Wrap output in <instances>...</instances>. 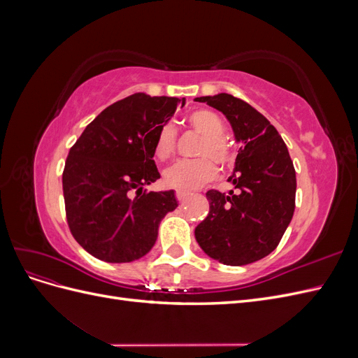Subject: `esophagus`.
Masks as SVG:
<instances>
[{
	"label": "esophagus",
	"instance_id": "34e87169",
	"mask_svg": "<svg viewBox=\"0 0 358 358\" xmlns=\"http://www.w3.org/2000/svg\"><path fill=\"white\" fill-rule=\"evenodd\" d=\"M188 196H189V194H188V192H185V191H176V199H178V201H179V203H183V201H185V200L188 199Z\"/></svg>",
	"mask_w": 358,
	"mask_h": 358
}]
</instances>
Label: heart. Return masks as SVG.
I'll use <instances>...</instances> for the list:
<instances>
[{"mask_svg":"<svg viewBox=\"0 0 358 358\" xmlns=\"http://www.w3.org/2000/svg\"><path fill=\"white\" fill-rule=\"evenodd\" d=\"M188 122L203 138L197 149V159H180L164 171V182L170 188L192 191L215 179L218 169L227 167L233 161V149L224 137V122L220 115L212 110L200 109L188 116ZM176 148V128L167 122L161 125L154 140V157L158 161H167Z\"/></svg>","mask_w":358,"mask_h":358,"instance_id":"obj_1","label":"heart"}]
</instances>
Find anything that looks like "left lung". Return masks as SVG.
Returning <instances> with one entry per match:
<instances>
[{
	"instance_id": "left-lung-1",
	"label": "left lung",
	"mask_w": 358,
	"mask_h": 358,
	"mask_svg": "<svg viewBox=\"0 0 358 358\" xmlns=\"http://www.w3.org/2000/svg\"><path fill=\"white\" fill-rule=\"evenodd\" d=\"M229 119L236 142L234 188L206 192L209 213L196 239L210 258L227 266L258 262L276 249L296 208V170L276 128L251 104L230 94L199 96Z\"/></svg>"
}]
</instances>
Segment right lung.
Instances as JSON below:
<instances>
[{"label":"right lung","mask_w":358,"mask_h":358,"mask_svg":"<svg viewBox=\"0 0 358 358\" xmlns=\"http://www.w3.org/2000/svg\"><path fill=\"white\" fill-rule=\"evenodd\" d=\"M179 104L185 99L133 94L106 107L71 146L62 173L67 222L95 258H142L155 245L161 220L178 208L173 189L143 187L159 179L154 140Z\"/></svg>","instance_id":"1"}]
</instances>
